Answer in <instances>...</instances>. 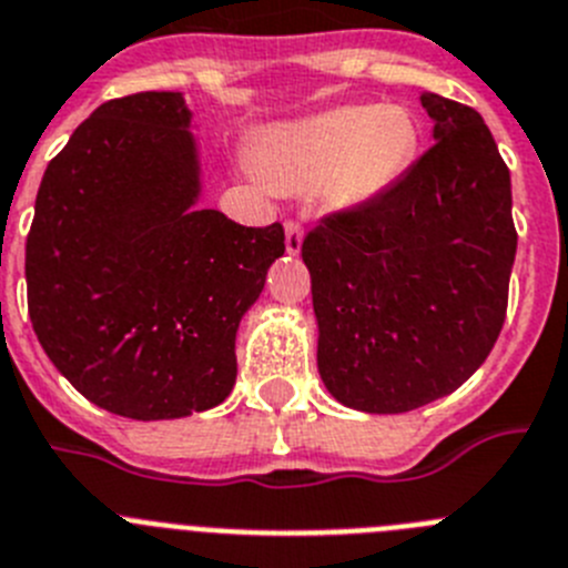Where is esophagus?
<instances>
[{
	"instance_id": "34e87169",
	"label": "esophagus",
	"mask_w": 568,
	"mask_h": 568,
	"mask_svg": "<svg viewBox=\"0 0 568 568\" xmlns=\"http://www.w3.org/2000/svg\"><path fill=\"white\" fill-rule=\"evenodd\" d=\"M285 248L288 254H300L303 248V226L296 221H285Z\"/></svg>"
}]
</instances>
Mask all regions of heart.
<instances>
[{
    "label": "heart",
    "mask_w": 568,
    "mask_h": 568,
    "mask_svg": "<svg viewBox=\"0 0 568 568\" xmlns=\"http://www.w3.org/2000/svg\"><path fill=\"white\" fill-rule=\"evenodd\" d=\"M422 130L407 106H336L268 132L260 172L272 186H322L331 209L379 201L416 161Z\"/></svg>",
    "instance_id": "b5f03b06"
}]
</instances>
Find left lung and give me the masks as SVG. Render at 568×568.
I'll return each instance as SVG.
<instances>
[{"mask_svg": "<svg viewBox=\"0 0 568 568\" xmlns=\"http://www.w3.org/2000/svg\"><path fill=\"white\" fill-rule=\"evenodd\" d=\"M436 144L379 201L328 214L303 240L331 396L407 413L447 396L493 351L518 232L513 183L473 106L424 93Z\"/></svg>", "mask_w": 568, "mask_h": 568, "instance_id": "left-lung-1", "label": "left lung"}]
</instances>
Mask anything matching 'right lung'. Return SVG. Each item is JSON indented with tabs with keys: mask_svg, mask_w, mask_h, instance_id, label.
Segmentation results:
<instances>
[{
	"mask_svg": "<svg viewBox=\"0 0 568 568\" xmlns=\"http://www.w3.org/2000/svg\"><path fill=\"white\" fill-rule=\"evenodd\" d=\"M181 93L112 99L48 163L24 246L28 311L59 373L115 416L221 405L234 336L285 252L280 223L197 209L201 161Z\"/></svg>",
	"mask_w": 568,
	"mask_h": 568,
	"instance_id": "obj_1",
	"label": "right lung"
}]
</instances>
